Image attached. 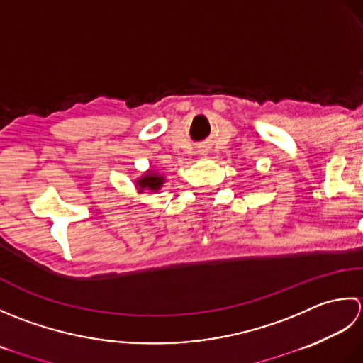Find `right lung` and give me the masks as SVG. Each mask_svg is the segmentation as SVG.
<instances>
[{"mask_svg": "<svg viewBox=\"0 0 363 363\" xmlns=\"http://www.w3.org/2000/svg\"><path fill=\"white\" fill-rule=\"evenodd\" d=\"M162 177L157 175V174H149L143 177V179L139 180V186L140 189H150V191H158L162 184Z\"/></svg>", "mask_w": 363, "mask_h": 363, "instance_id": "1", "label": "right lung"}]
</instances>
